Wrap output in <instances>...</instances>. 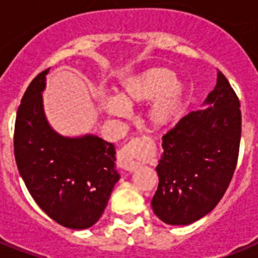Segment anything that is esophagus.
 Wrapping results in <instances>:
<instances>
[{"mask_svg": "<svg viewBox=\"0 0 258 258\" xmlns=\"http://www.w3.org/2000/svg\"><path fill=\"white\" fill-rule=\"evenodd\" d=\"M145 157V146L141 138H133L127 142L120 151L118 165L127 172H134L138 169Z\"/></svg>", "mask_w": 258, "mask_h": 258, "instance_id": "1", "label": "esophagus"}]
</instances>
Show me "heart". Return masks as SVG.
<instances>
[{
	"label": "heart",
	"instance_id": "heart-1",
	"mask_svg": "<svg viewBox=\"0 0 258 258\" xmlns=\"http://www.w3.org/2000/svg\"><path fill=\"white\" fill-rule=\"evenodd\" d=\"M150 102L146 117L151 127L161 131L178 121L186 102V85L170 68L154 66L122 80L117 98H106L109 115L124 116L126 107Z\"/></svg>",
	"mask_w": 258,
	"mask_h": 258
}]
</instances>
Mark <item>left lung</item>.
Returning <instances> with one entry per match:
<instances>
[{
    "instance_id": "1",
    "label": "left lung",
    "mask_w": 258,
    "mask_h": 258,
    "mask_svg": "<svg viewBox=\"0 0 258 258\" xmlns=\"http://www.w3.org/2000/svg\"><path fill=\"white\" fill-rule=\"evenodd\" d=\"M163 137L152 211L168 225H188L213 211L235 172L241 136L240 102L221 71L204 101Z\"/></svg>"
}]
</instances>
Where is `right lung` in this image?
<instances>
[{"label":"right lung","mask_w":258,"mask_h":258,"mask_svg":"<svg viewBox=\"0 0 258 258\" xmlns=\"http://www.w3.org/2000/svg\"><path fill=\"white\" fill-rule=\"evenodd\" d=\"M49 71L32 80L18 108L15 161L37 206L61 226L84 230L101 218L120 179L115 146L93 134L70 138L52 131L41 94Z\"/></svg>","instance_id":"obj_1"}]
</instances>
